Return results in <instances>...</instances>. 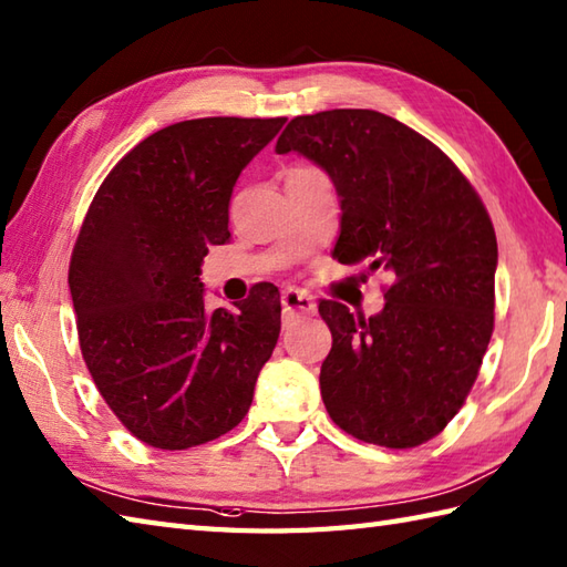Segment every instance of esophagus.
<instances>
[{
  "instance_id": "esophagus-1",
  "label": "esophagus",
  "mask_w": 567,
  "mask_h": 567,
  "mask_svg": "<svg viewBox=\"0 0 567 567\" xmlns=\"http://www.w3.org/2000/svg\"><path fill=\"white\" fill-rule=\"evenodd\" d=\"M315 297L305 290H297V287H287L282 292V311L287 317H305L315 315Z\"/></svg>"
}]
</instances>
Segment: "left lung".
Masks as SVG:
<instances>
[{
	"label": "left lung",
	"instance_id": "8db88e82",
	"mask_svg": "<svg viewBox=\"0 0 567 567\" xmlns=\"http://www.w3.org/2000/svg\"><path fill=\"white\" fill-rule=\"evenodd\" d=\"M275 151L333 179V258L392 277L375 317L319 302L333 336L319 375L329 416L384 449L431 441L461 412L495 329L497 236L483 199L439 146L372 110L295 116Z\"/></svg>",
	"mask_w": 567,
	"mask_h": 567
}]
</instances>
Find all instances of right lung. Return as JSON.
Wrapping results in <instances>:
<instances>
[{
    "instance_id": "add662e5",
    "label": "right lung",
    "mask_w": 567,
    "mask_h": 567,
    "mask_svg": "<svg viewBox=\"0 0 567 567\" xmlns=\"http://www.w3.org/2000/svg\"><path fill=\"white\" fill-rule=\"evenodd\" d=\"M285 116L189 118L155 131L104 177L72 248L80 351L138 441L185 451L224 436L252 402L280 336V292L252 285L236 309L204 307L199 265L224 246L240 171Z\"/></svg>"
}]
</instances>
